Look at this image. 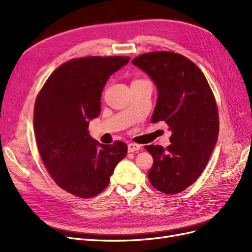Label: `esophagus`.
I'll return each instance as SVG.
<instances>
[{
  "label": "esophagus",
  "instance_id": "1",
  "mask_svg": "<svg viewBox=\"0 0 252 252\" xmlns=\"http://www.w3.org/2000/svg\"><path fill=\"white\" fill-rule=\"evenodd\" d=\"M140 149H141V145H139V144H135V143L128 144V151H129V152L139 151Z\"/></svg>",
  "mask_w": 252,
  "mask_h": 252
}]
</instances>
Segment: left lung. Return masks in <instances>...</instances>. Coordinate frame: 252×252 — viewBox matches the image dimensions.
I'll return each instance as SVG.
<instances>
[{
    "label": "left lung",
    "mask_w": 252,
    "mask_h": 252,
    "mask_svg": "<svg viewBox=\"0 0 252 252\" xmlns=\"http://www.w3.org/2000/svg\"><path fill=\"white\" fill-rule=\"evenodd\" d=\"M155 83L158 100L151 122H165L171 132L167 149L149 145L154 158L148 179L158 191L175 194L197 180L215 149L219 113L205 75L179 53L157 51L132 60Z\"/></svg>",
    "instance_id": "left-lung-1"
}]
</instances>
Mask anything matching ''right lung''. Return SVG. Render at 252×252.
<instances>
[{"mask_svg":"<svg viewBox=\"0 0 252 252\" xmlns=\"http://www.w3.org/2000/svg\"><path fill=\"white\" fill-rule=\"evenodd\" d=\"M129 60H71L51 73L36 97L33 128L41 158L57 184L75 196L87 199L102 192L127 155L125 143L98 144L87 128L100 116L106 82Z\"/></svg>","mask_w":252,"mask_h":252,"instance_id":"obj_1","label":"right lung"}]
</instances>
